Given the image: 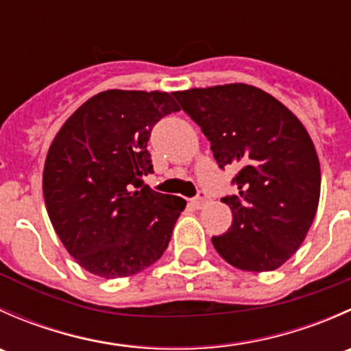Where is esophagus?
<instances>
[{
  "label": "esophagus",
  "instance_id": "obj_1",
  "mask_svg": "<svg viewBox=\"0 0 351 351\" xmlns=\"http://www.w3.org/2000/svg\"><path fill=\"white\" fill-rule=\"evenodd\" d=\"M205 202H207V193H205V192H200V193H198V195H197L195 198H193V200H192V204H193V207L200 208L202 205L205 204Z\"/></svg>",
  "mask_w": 351,
  "mask_h": 351
}]
</instances>
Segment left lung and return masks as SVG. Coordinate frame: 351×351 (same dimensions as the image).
I'll use <instances>...</instances> for the list:
<instances>
[{"label": "left lung", "mask_w": 351, "mask_h": 351, "mask_svg": "<svg viewBox=\"0 0 351 351\" xmlns=\"http://www.w3.org/2000/svg\"><path fill=\"white\" fill-rule=\"evenodd\" d=\"M175 98L210 141L222 169L238 168L228 232L212 244L232 267L271 271L306 239L316 215L321 168L300 120L267 91L244 83L176 91Z\"/></svg>", "instance_id": "left-lung-1"}]
</instances>
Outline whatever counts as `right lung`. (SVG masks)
Wrapping results in <instances>:
<instances>
[{"label": "right lung", "instance_id": "1", "mask_svg": "<svg viewBox=\"0 0 351 351\" xmlns=\"http://www.w3.org/2000/svg\"><path fill=\"white\" fill-rule=\"evenodd\" d=\"M180 107L166 91L107 90L58 132L42 189L67 253L104 278L136 275L162 256L186 202L143 183L153 173L151 130Z\"/></svg>", "mask_w": 351, "mask_h": 351}]
</instances>
